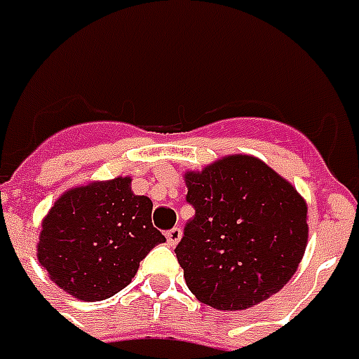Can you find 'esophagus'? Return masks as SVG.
Listing matches in <instances>:
<instances>
[{"label": "esophagus", "instance_id": "obj_1", "mask_svg": "<svg viewBox=\"0 0 359 359\" xmlns=\"http://www.w3.org/2000/svg\"><path fill=\"white\" fill-rule=\"evenodd\" d=\"M180 239H182V229L177 228V226L176 228H172L166 231V241H168V245L170 246L177 245V243H180Z\"/></svg>", "mask_w": 359, "mask_h": 359}]
</instances>
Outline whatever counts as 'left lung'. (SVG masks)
Segmentation results:
<instances>
[{
  "label": "left lung",
  "instance_id": "obj_1",
  "mask_svg": "<svg viewBox=\"0 0 359 359\" xmlns=\"http://www.w3.org/2000/svg\"><path fill=\"white\" fill-rule=\"evenodd\" d=\"M194 217L176 246L191 293L222 311L248 309L291 280L308 245V205L252 156L187 172Z\"/></svg>",
  "mask_w": 359,
  "mask_h": 359
}]
</instances>
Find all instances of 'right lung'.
Here are the masks:
<instances>
[{
    "label": "right lung",
    "instance_id": "add662e5",
    "mask_svg": "<svg viewBox=\"0 0 359 359\" xmlns=\"http://www.w3.org/2000/svg\"><path fill=\"white\" fill-rule=\"evenodd\" d=\"M154 203L114 177L66 191L42 220L36 257L53 282L87 302L113 297L165 235L151 224Z\"/></svg>",
    "mask_w": 359,
    "mask_h": 359
}]
</instances>
